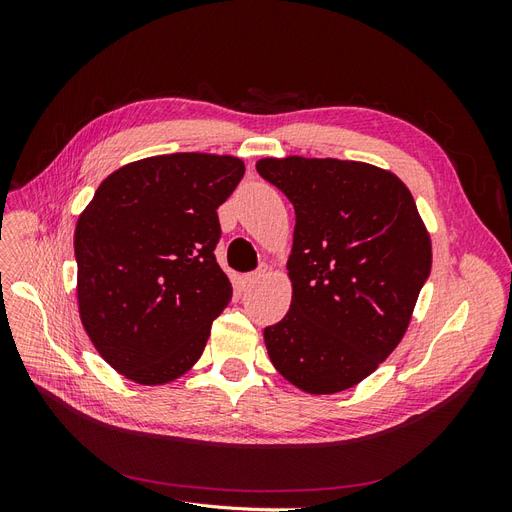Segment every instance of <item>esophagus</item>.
<instances>
[{"label": "esophagus", "instance_id": "1", "mask_svg": "<svg viewBox=\"0 0 512 512\" xmlns=\"http://www.w3.org/2000/svg\"><path fill=\"white\" fill-rule=\"evenodd\" d=\"M265 273H267V267H260L258 271H252V273H247L245 275V284H256L260 277H265Z\"/></svg>", "mask_w": 512, "mask_h": 512}]
</instances>
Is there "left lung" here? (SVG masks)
Wrapping results in <instances>:
<instances>
[{
	"mask_svg": "<svg viewBox=\"0 0 512 512\" xmlns=\"http://www.w3.org/2000/svg\"><path fill=\"white\" fill-rule=\"evenodd\" d=\"M258 175L294 207L288 314L265 329L269 359L312 395L367 378L404 337L431 273V243L410 190L350 160L265 158Z\"/></svg>",
	"mask_w": 512,
	"mask_h": 512,
	"instance_id": "8db88e82",
	"label": "left lung"
}]
</instances>
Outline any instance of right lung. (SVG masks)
<instances>
[{"label":"right lung","mask_w":512,"mask_h":512,"mask_svg":"<svg viewBox=\"0 0 512 512\" xmlns=\"http://www.w3.org/2000/svg\"><path fill=\"white\" fill-rule=\"evenodd\" d=\"M245 166L170 153L108 175L74 232L79 312L102 359L138 384L185 374L232 297L215 260L218 207Z\"/></svg>","instance_id":"add662e5"}]
</instances>
